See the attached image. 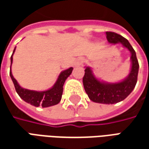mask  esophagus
Returning <instances> with one entry per match:
<instances>
[{"label": "esophagus", "instance_id": "1", "mask_svg": "<svg viewBox=\"0 0 149 149\" xmlns=\"http://www.w3.org/2000/svg\"><path fill=\"white\" fill-rule=\"evenodd\" d=\"M83 59L82 58H78L77 59V61H75V65H80L81 64H82L83 63Z\"/></svg>", "mask_w": 149, "mask_h": 149}]
</instances>
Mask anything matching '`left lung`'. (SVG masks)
Instances as JSON below:
<instances>
[{"label":"left lung","mask_w":149,"mask_h":149,"mask_svg":"<svg viewBox=\"0 0 149 149\" xmlns=\"http://www.w3.org/2000/svg\"><path fill=\"white\" fill-rule=\"evenodd\" d=\"M106 37L108 41L112 45L120 43L125 48L130 51L132 62L130 72L128 77L120 82L106 83L97 79L91 68L86 67L83 77V84L84 90L92 101L96 103L112 104L125 100L134 89L137 81L139 63L136 52L128 40L112 32H106Z\"/></svg>","instance_id":"1"}]
</instances>
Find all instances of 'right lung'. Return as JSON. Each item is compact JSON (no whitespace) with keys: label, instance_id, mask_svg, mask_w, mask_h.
<instances>
[{"label":"right lung","instance_id":"right-lung-1","mask_svg":"<svg viewBox=\"0 0 149 149\" xmlns=\"http://www.w3.org/2000/svg\"><path fill=\"white\" fill-rule=\"evenodd\" d=\"M15 49H16V48L13 50V52L11 58H10L11 59V65L12 63H13V55L14 53ZM72 69H73V68L71 67V68L61 72L59 75L55 84L49 90L41 91V92L29 90V89L21 87L17 83V80L13 77V76L12 74L11 66H10L9 74H10L12 81L14 84L15 89L22 100L35 107L42 106V108H47V107L56 105L61 101L62 93H63V85L65 84V80L72 73Z\"/></svg>","mask_w":149,"mask_h":149}]
</instances>
